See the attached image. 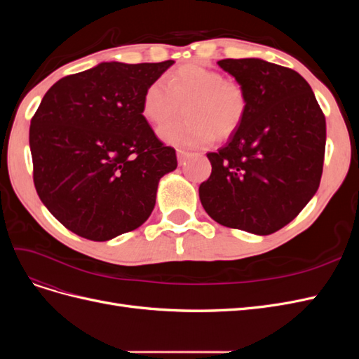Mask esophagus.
<instances>
[{
  "label": "esophagus",
  "mask_w": 359,
  "mask_h": 359,
  "mask_svg": "<svg viewBox=\"0 0 359 359\" xmlns=\"http://www.w3.org/2000/svg\"><path fill=\"white\" fill-rule=\"evenodd\" d=\"M190 154L187 153V151H182V149H178L177 151V157H178V163L180 165H184V161H186V158L189 157Z\"/></svg>",
  "instance_id": "obj_1"
}]
</instances>
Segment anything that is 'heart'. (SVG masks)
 <instances>
[{
  "label": "heart",
  "instance_id": "heart-1",
  "mask_svg": "<svg viewBox=\"0 0 359 359\" xmlns=\"http://www.w3.org/2000/svg\"><path fill=\"white\" fill-rule=\"evenodd\" d=\"M186 104L187 119L160 128L165 142L182 148L210 145L226 139L243 124L248 97L244 86L212 69L186 64L151 82L144 93L142 115L149 124L163 126Z\"/></svg>",
  "mask_w": 359,
  "mask_h": 359
}]
</instances>
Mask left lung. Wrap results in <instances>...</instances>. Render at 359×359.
<instances>
[{"label": "left lung", "mask_w": 359, "mask_h": 359, "mask_svg": "<svg viewBox=\"0 0 359 359\" xmlns=\"http://www.w3.org/2000/svg\"><path fill=\"white\" fill-rule=\"evenodd\" d=\"M219 66L248 97L243 124L217 153L199 198L212 220L269 235L290 223L318 191L327 123L310 85L295 70L259 58Z\"/></svg>", "instance_id": "left-lung-1"}]
</instances>
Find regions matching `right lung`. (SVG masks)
Masks as SVG:
<instances>
[{"instance_id": "right-lung-1", "label": "right lung", "mask_w": 359, "mask_h": 359, "mask_svg": "<svg viewBox=\"0 0 359 359\" xmlns=\"http://www.w3.org/2000/svg\"><path fill=\"white\" fill-rule=\"evenodd\" d=\"M173 64L102 62L53 83L31 119L32 180L69 231L107 241L145 223L177 154L142 115L147 86Z\"/></svg>"}]
</instances>
